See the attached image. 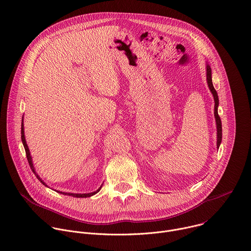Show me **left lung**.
<instances>
[{"label": "left lung", "mask_w": 251, "mask_h": 251, "mask_svg": "<svg viewBox=\"0 0 251 251\" xmlns=\"http://www.w3.org/2000/svg\"><path fill=\"white\" fill-rule=\"evenodd\" d=\"M207 81H208V86L214 96L215 99V118H216V123H217V131H218V140H217V147H220V144L222 142V121L221 118L218 114V106H219V97L218 93L214 88L213 81H212V70L209 65H207Z\"/></svg>", "instance_id": "8db88e82"}]
</instances>
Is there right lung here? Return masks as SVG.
Returning <instances> with one entry per match:
<instances>
[{"instance_id": "add662e5", "label": "right lung", "mask_w": 251, "mask_h": 251, "mask_svg": "<svg viewBox=\"0 0 251 251\" xmlns=\"http://www.w3.org/2000/svg\"><path fill=\"white\" fill-rule=\"evenodd\" d=\"M23 122V121H22ZM22 141H23V144H24V147H25V155H26V158H27V161H28V164H29V166H30V168H31V170H32V172L35 174V176H36V178L43 184V185H45V183L39 178V176L35 173V171H34V168H33V166H32V161H31V156H30V154H29V150H28V147H27V144H26V142H25V133H24V124L22 123ZM46 186V185H45ZM101 189V188H100ZM100 189L99 190H97L96 192H93V193H88V194H73V193H62V192H58V193H62L63 195H68V196H72V197H75V198H87V197H91V196H93V195H95L96 193H98L99 191H100Z\"/></svg>"}]
</instances>
